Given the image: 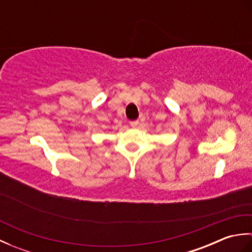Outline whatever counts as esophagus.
<instances>
[{
    "label": "esophagus",
    "mask_w": 252,
    "mask_h": 252,
    "mask_svg": "<svg viewBox=\"0 0 252 252\" xmlns=\"http://www.w3.org/2000/svg\"><path fill=\"white\" fill-rule=\"evenodd\" d=\"M138 123H140V122H138V120L131 121V122H130V126H131L132 127H136V126H138Z\"/></svg>",
    "instance_id": "1"
}]
</instances>
